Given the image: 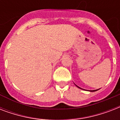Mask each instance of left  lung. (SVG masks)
<instances>
[{
    "label": "left lung",
    "instance_id": "1",
    "mask_svg": "<svg viewBox=\"0 0 120 120\" xmlns=\"http://www.w3.org/2000/svg\"><path fill=\"white\" fill-rule=\"evenodd\" d=\"M77 86V87L78 88H80V89H82V88H81L80 87H79V86H78L77 85H76ZM83 90V89H82ZM97 90H90V91H91V92H93V91H97Z\"/></svg>",
    "mask_w": 120,
    "mask_h": 120
}]
</instances>
